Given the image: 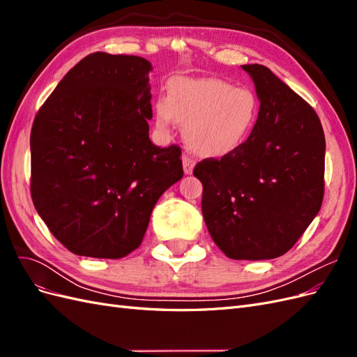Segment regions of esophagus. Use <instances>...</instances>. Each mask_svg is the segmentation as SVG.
<instances>
[{
	"label": "esophagus",
	"mask_w": 357,
	"mask_h": 357,
	"mask_svg": "<svg viewBox=\"0 0 357 357\" xmlns=\"http://www.w3.org/2000/svg\"><path fill=\"white\" fill-rule=\"evenodd\" d=\"M183 169H185V174H192L193 167H195V160H193L192 156L189 155H183Z\"/></svg>",
	"instance_id": "34e87169"
}]
</instances>
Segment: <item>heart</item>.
<instances>
[{
    "instance_id": "b5f03b06",
    "label": "heart",
    "mask_w": 357,
    "mask_h": 357,
    "mask_svg": "<svg viewBox=\"0 0 357 357\" xmlns=\"http://www.w3.org/2000/svg\"><path fill=\"white\" fill-rule=\"evenodd\" d=\"M257 117L256 95L220 79L177 77L169 82L168 98L160 96L155 104L160 131H169L176 121L185 123L188 146L210 158H222L241 147Z\"/></svg>"
}]
</instances>
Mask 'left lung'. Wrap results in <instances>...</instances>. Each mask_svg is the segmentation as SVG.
<instances>
[{
    "label": "left lung",
    "mask_w": 357,
    "mask_h": 357,
    "mask_svg": "<svg viewBox=\"0 0 357 357\" xmlns=\"http://www.w3.org/2000/svg\"><path fill=\"white\" fill-rule=\"evenodd\" d=\"M261 101L252 135L235 152L207 158L202 215L231 259L261 261L289 252L316 218L325 192V134L314 109L273 71L243 66Z\"/></svg>",
    "instance_id": "1"
}]
</instances>
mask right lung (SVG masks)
Segmentation results:
<instances>
[{
  "instance_id": "obj_1",
  "label": "right lung",
  "mask_w": 357,
  "mask_h": 357,
  "mask_svg": "<svg viewBox=\"0 0 357 357\" xmlns=\"http://www.w3.org/2000/svg\"><path fill=\"white\" fill-rule=\"evenodd\" d=\"M152 63L95 52L63 77L31 129V197L53 236L79 256L121 259L183 177L181 149L149 138Z\"/></svg>"
}]
</instances>
